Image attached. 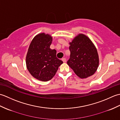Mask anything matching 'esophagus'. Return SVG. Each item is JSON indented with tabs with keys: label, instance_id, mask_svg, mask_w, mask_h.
<instances>
[{
	"label": "esophagus",
	"instance_id": "34e87169",
	"mask_svg": "<svg viewBox=\"0 0 120 120\" xmlns=\"http://www.w3.org/2000/svg\"><path fill=\"white\" fill-rule=\"evenodd\" d=\"M62 60L63 62H66V61H67V59H66V58H63L62 59Z\"/></svg>",
	"mask_w": 120,
	"mask_h": 120
}]
</instances>
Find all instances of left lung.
I'll list each match as a JSON object with an SVG mask.
<instances>
[{"label":"left lung","instance_id":"1","mask_svg":"<svg viewBox=\"0 0 120 120\" xmlns=\"http://www.w3.org/2000/svg\"><path fill=\"white\" fill-rule=\"evenodd\" d=\"M70 44L68 66L81 78L93 75L98 68L99 59L96 48L90 39L80 34Z\"/></svg>","mask_w":120,"mask_h":120}]
</instances>
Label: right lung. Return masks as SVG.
Wrapping results in <instances>:
<instances>
[{"label": "right lung", "instance_id": "1", "mask_svg": "<svg viewBox=\"0 0 120 120\" xmlns=\"http://www.w3.org/2000/svg\"><path fill=\"white\" fill-rule=\"evenodd\" d=\"M52 37L44 33L37 35L30 43L26 56L28 70L33 77L47 81L56 74L63 61L56 57L57 52L50 48Z\"/></svg>", "mask_w": 120, "mask_h": 120}]
</instances>
